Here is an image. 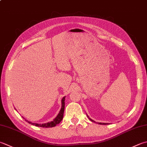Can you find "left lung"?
<instances>
[{
  "label": "left lung",
  "instance_id": "1",
  "mask_svg": "<svg viewBox=\"0 0 147 147\" xmlns=\"http://www.w3.org/2000/svg\"><path fill=\"white\" fill-rule=\"evenodd\" d=\"M88 119H90L92 122H96L95 121H94L93 120H92L91 119H90V118L88 117ZM97 123H99V124H100V125H108V124H109L108 123H101V122H97Z\"/></svg>",
  "mask_w": 147,
  "mask_h": 147
}]
</instances>
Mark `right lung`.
Wrapping results in <instances>:
<instances>
[{
	"mask_svg": "<svg viewBox=\"0 0 147 147\" xmlns=\"http://www.w3.org/2000/svg\"><path fill=\"white\" fill-rule=\"evenodd\" d=\"M65 97H64L62 99V107L60 110L59 111V113L58 114V115L56 117L55 119H54L53 121H51L50 122H48L46 123H32L30 121H28L27 120H25L28 123H30V124L33 125H36L37 127H53L56 126L57 124L62 121V120L63 119V117H64V108H65ZM24 118V117H23Z\"/></svg>",
	"mask_w": 147,
	"mask_h": 147,
	"instance_id": "1",
	"label": "right lung"
}]
</instances>
